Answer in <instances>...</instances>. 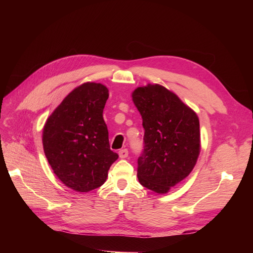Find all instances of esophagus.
<instances>
[{
	"instance_id": "obj_1",
	"label": "esophagus",
	"mask_w": 253,
	"mask_h": 253,
	"mask_svg": "<svg viewBox=\"0 0 253 253\" xmlns=\"http://www.w3.org/2000/svg\"><path fill=\"white\" fill-rule=\"evenodd\" d=\"M118 154H119L120 158H126L128 155V151L126 149H122L118 152Z\"/></svg>"
}]
</instances>
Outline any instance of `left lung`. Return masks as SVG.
Instances as JSON below:
<instances>
[{
  "label": "left lung",
  "mask_w": 253,
  "mask_h": 253,
  "mask_svg": "<svg viewBox=\"0 0 253 253\" xmlns=\"http://www.w3.org/2000/svg\"><path fill=\"white\" fill-rule=\"evenodd\" d=\"M132 99L144 128L137 177L147 189L168 193L196 165L201 152L200 119L177 95L160 84L137 87Z\"/></svg>",
  "instance_id": "8db88e82"
}]
</instances>
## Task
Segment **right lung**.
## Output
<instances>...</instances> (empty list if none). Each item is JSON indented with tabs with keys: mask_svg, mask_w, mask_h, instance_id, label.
<instances>
[{
	"mask_svg": "<svg viewBox=\"0 0 253 253\" xmlns=\"http://www.w3.org/2000/svg\"><path fill=\"white\" fill-rule=\"evenodd\" d=\"M108 98L103 84L83 83L63 99L43 127V149L53 173L77 192L101 187L118 158L110 149L103 119Z\"/></svg>",
	"mask_w": 253,
	"mask_h": 253,
	"instance_id": "obj_1",
	"label": "right lung"
}]
</instances>
